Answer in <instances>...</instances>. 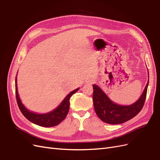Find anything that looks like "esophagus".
Segmentation results:
<instances>
[{"mask_svg":"<svg viewBox=\"0 0 160 160\" xmlns=\"http://www.w3.org/2000/svg\"><path fill=\"white\" fill-rule=\"evenodd\" d=\"M87 83H88V84H89V85H92V84L94 83V80L89 79V80L87 81Z\"/></svg>","mask_w":160,"mask_h":160,"instance_id":"1","label":"esophagus"}]
</instances>
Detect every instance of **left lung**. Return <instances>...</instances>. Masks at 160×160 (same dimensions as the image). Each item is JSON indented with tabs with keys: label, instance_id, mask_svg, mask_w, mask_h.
I'll return each mask as SVG.
<instances>
[{
	"label": "left lung",
	"instance_id": "8db88e82",
	"mask_svg": "<svg viewBox=\"0 0 160 160\" xmlns=\"http://www.w3.org/2000/svg\"><path fill=\"white\" fill-rule=\"evenodd\" d=\"M148 84L149 80L139 99L130 105H120L113 103L99 87L94 84L93 100L96 114L101 120L109 124H120L128 122L142 109L146 98Z\"/></svg>",
	"mask_w": 160,
	"mask_h": 160
}]
</instances>
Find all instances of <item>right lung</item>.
<instances>
[{
	"label": "right lung",
	"mask_w": 160,
	"mask_h": 160,
	"mask_svg": "<svg viewBox=\"0 0 160 160\" xmlns=\"http://www.w3.org/2000/svg\"><path fill=\"white\" fill-rule=\"evenodd\" d=\"M79 89L77 88L70 93L67 95L65 98L62 101V103L58 106V107L53 111L45 114H38L34 112H31L28 110L23 104L21 103V101L19 98L18 91H17V77L15 79V92H16V98L18 103L19 109L21 111L22 115L29 120L31 122L35 123L36 125H39L41 127L50 128L53 127L59 124L61 122L63 121L66 116L69 112V104H70V98Z\"/></svg>",
	"instance_id": "obj_1"
}]
</instances>
